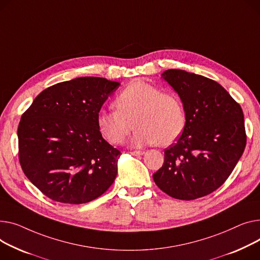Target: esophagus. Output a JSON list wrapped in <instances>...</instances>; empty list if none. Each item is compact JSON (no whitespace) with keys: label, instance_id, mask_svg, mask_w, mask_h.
<instances>
[{"label":"esophagus","instance_id":"obj_1","mask_svg":"<svg viewBox=\"0 0 260 260\" xmlns=\"http://www.w3.org/2000/svg\"><path fill=\"white\" fill-rule=\"evenodd\" d=\"M132 155H142L145 153V151H142V150H135V151H131L129 152Z\"/></svg>","mask_w":260,"mask_h":260}]
</instances>
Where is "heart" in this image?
Listing matches in <instances>:
<instances>
[{"instance_id":"1","label":"heart","mask_w":260,"mask_h":260,"mask_svg":"<svg viewBox=\"0 0 260 260\" xmlns=\"http://www.w3.org/2000/svg\"><path fill=\"white\" fill-rule=\"evenodd\" d=\"M116 110H101L97 127L111 144L123 143L134 125V147L174 144L183 134L187 117L181 98L144 80H135L116 97ZM134 123L133 124L132 122Z\"/></svg>"}]
</instances>
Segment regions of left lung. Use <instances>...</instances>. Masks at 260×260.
I'll use <instances>...</instances> for the list:
<instances>
[{
    "instance_id": "left-lung-1",
    "label": "left lung",
    "mask_w": 260,
    "mask_h": 260,
    "mask_svg": "<svg viewBox=\"0 0 260 260\" xmlns=\"http://www.w3.org/2000/svg\"><path fill=\"white\" fill-rule=\"evenodd\" d=\"M162 76L179 94L187 123L177 143L165 149L153 181L178 200L208 196L226 182L245 150L243 110L210 78L177 69Z\"/></svg>"
}]
</instances>
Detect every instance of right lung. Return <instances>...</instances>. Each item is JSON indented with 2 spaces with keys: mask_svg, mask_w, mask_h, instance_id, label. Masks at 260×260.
<instances>
[{
  "mask_svg": "<svg viewBox=\"0 0 260 260\" xmlns=\"http://www.w3.org/2000/svg\"><path fill=\"white\" fill-rule=\"evenodd\" d=\"M119 85L101 77L59 82L39 94L22 115L20 164L49 199L89 203L114 183L121 152L102 138L97 114Z\"/></svg>",
  "mask_w": 260,
  "mask_h": 260,
  "instance_id": "add662e5",
  "label": "right lung"
}]
</instances>
